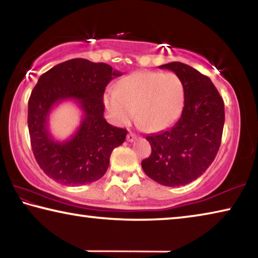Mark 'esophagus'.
Wrapping results in <instances>:
<instances>
[{"mask_svg":"<svg viewBox=\"0 0 258 258\" xmlns=\"http://www.w3.org/2000/svg\"><path fill=\"white\" fill-rule=\"evenodd\" d=\"M135 139H137V135H135L133 132H130L127 134V137H126V140H127L128 142H133Z\"/></svg>","mask_w":258,"mask_h":258,"instance_id":"1","label":"esophagus"}]
</instances>
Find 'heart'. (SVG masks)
<instances>
[{
	"mask_svg": "<svg viewBox=\"0 0 258 258\" xmlns=\"http://www.w3.org/2000/svg\"><path fill=\"white\" fill-rule=\"evenodd\" d=\"M109 115L118 125L133 119L148 132L164 130L177 119L184 104V87L176 74L140 72L121 80L118 90L103 97Z\"/></svg>",
	"mask_w": 258,
	"mask_h": 258,
	"instance_id": "1",
	"label": "heart"
}]
</instances>
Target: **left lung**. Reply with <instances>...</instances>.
<instances>
[{"mask_svg":"<svg viewBox=\"0 0 258 258\" xmlns=\"http://www.w3.org/2000/svg\"><path fill=\"white\" fill-rule=\"evenodd\" d=\"M180 77L184 87L182 115L172 127L146 138L151 154L143 159V171L166 186L197 180L215 159L224 126V102L211 78L182 62L159 66Z\"/></svg>","mask_w":258,"mask_h":258,"instance_id":"8db88e82","label":"left lung"}]
</instances>
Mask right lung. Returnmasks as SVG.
<instances>
[{
    "instance_id": "right-lung-1",
    "label": "right lung",
    "mask_w": 258,
    "mask_h": 258,
    "mask_svg": "<svg viewBox=\"0 0 258 258\" xmlns=\"http://www.w3.org/2000/svg\"><path fill=\"white\" fill-rule=\"evenodd\" d=\"M121 75L103 62L76 58L56 64L38 78L28 100L30 145L47 176L64 185H84L106 174L112 150L127 131L107 123L103 93L112 78ZM74 99L83 111L80 127L67 142H55L47 126L53 107Z\"/></svg>"
}]
</instances>
